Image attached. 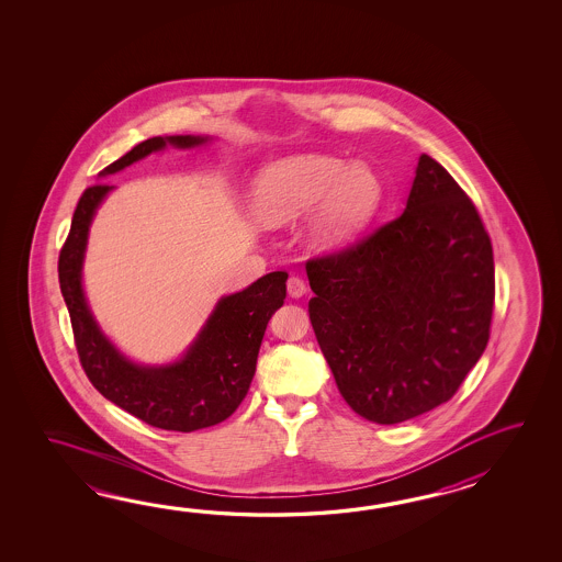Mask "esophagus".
<instances>
[{
  "mask_svg": "<svg viewBox=\"0 0 562 562\" xmlns=\"http://www.w3.org/2000/svg\"><path fill=\"white\" fill-rule=\"evenodd\" d=\"M286 291H289V295L293 299L303 297L307 293V285H305V281L301 277L291 276L289 281H286Z\"/></svg>",
  "mask_w": 562,
  "mask_h": 562,
  "instance_id": "1",
  "label": "esophagus"
}]
</instances>
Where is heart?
<instances>
[{
  "instance_id": "obj_1",
  "label": "heart",
  "mask_w": 562,
  "mask_h": 562,
  "mask_svg": "<svg viewBox=\"0 0 562 562\" xmlns=\"http://www.w3.org/2000/svg\"><path fill=\"white\" fill-rule=\"evenodd\" d=\"M380 199L382 182L368 165L295 155L259 172L252 180L249 206L263 227L293 223L311 211L305 240L317 251H334L368 225Z\"/></svg>"
}]
</instances>
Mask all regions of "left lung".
<instances>
[{
  "instance_id": "left-lung-1",
  "label": "left lung",
  "mask_w": 562,
  "mask_h": 562,
  "mask_svg": "<svg viewBox=\"0 0 562 562\" xmlns=\"http://www.w3.org/2000/svg\"><path fill=\"white\" fill-rule=\"evenodd\" d=\"M307 277L311 325L339 394L375 424L448 402L488 344V233L431 156H419L402 215L347 251L313 259Z\"/></svg>"
}]
</instances>
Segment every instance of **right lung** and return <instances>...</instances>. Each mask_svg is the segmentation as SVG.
I'll use <instances>...</instances> for the list:
<instances>
[{
    "mask_svg": "<svg viewBox=\"0 0 562 562\" xmlns=\"http://www.w3.org/2000/svg\"><path fill=\"white\" fill-rule=\"evenodd\" d=\"M209 143H213L211 136L194 134L155 136L136 144L98 177L106 179L168 146L191 150ZM114 189L104 182L86 189L58 261L61 295L72 319L82 368L106 400L155 428L194 431L215 426L227 419L249 392L267 323L285 301L289 276L273 271L243 291L223 295L191 346L175 361L138 363L102 331L85 291L82 271L90 227Z\"/></svg>",
    "mask_w": 562,
    "mask_h": 562,
    "instance_id": "1",
    "label": "right lung"
}]
</instances>
